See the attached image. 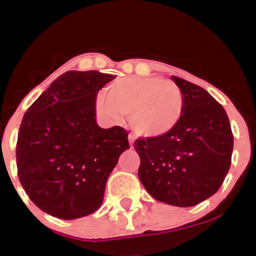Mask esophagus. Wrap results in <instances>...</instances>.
<instances>
[{"label":"esophagus","instance_id":"esophagus-1","mask_svg":"<svg viewBox=\"0 0 256 256\" xmlns=\"http://www.w3.org/2000/svg\"><path fill=\"white\" fill-rule=\"evenodd\" d=\"M128 142H130V146L132 148V146H134V136H131V134H128Z\"/></svg>","mask_w":256,"mask_h":256}]
</instances>
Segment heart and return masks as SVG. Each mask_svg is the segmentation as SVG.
Returning a JSON list of instances; mask_svg holds the SVG:
<instances>
[{
    "label": "heart",
    "mask_w": 256,
    "mask_h": 256,
    "mask_svg": "<svg viewBox=\"0 0 256 256\" xmlns=\"http://www.w3.org/2000/svg\"><path fill=\"white\" fill-rule=\"evenodd\" d=\"M98 113L110 122L128 114L132 131L140 137H162L176 128L184 113V96L176 83L158 77H128L98 94Z\"/></svg>",
    "instance_id": "b5f03b06"
}]
</instances>
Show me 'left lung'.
I'll return each instance as SVG.
<instances>
[{"label":"left lung","mask_w":256,"mask_h":256,"mask_svg":"<svg viewBox=\"0 0 256 256\" xmlns=\"http://www.w3.org/2000/svg\"><path fill=\"white\" fill-rule=\"evenodd\" d=\"M184 96V113L162 137L138 138V177L158 201L192 207L214 195L231 165L234 149L228 116L204 89L172 76Z\"/></svg>","instance_id":"left-lung-1"}]
</instances>
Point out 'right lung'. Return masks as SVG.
<instances>
[{"label": "right lung", "instance_id": "right-lung-1", "mask_svg": "<svg viewBox=\"0 0 256 256\" xmlns=\"http://www.w3.org/2000/svg\"><path fill=\"white\" fill-rule=\"evenodd\" d=\"M114 78L68 71L24 114L16 142L18 177L43 212L77 219L104 201L108 176L130 148L125 128H101L96 122V96Z\"/></svg>", "mask_w": 256, "mask_h": 256}]
</instances>
